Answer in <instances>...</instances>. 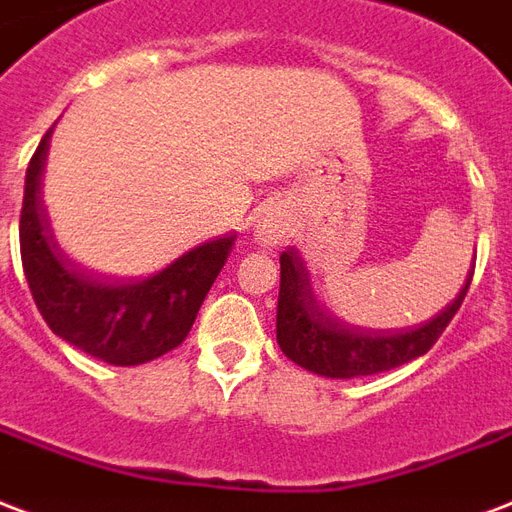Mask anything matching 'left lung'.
<instances>
[{
  "label": "left lung",
  "mask_w": 512,
  "mask_h": 512,
  "mask_svg": "<svg viewBox=\"0 0 512 512\" xmlns=\"http://www.w3.org/2000/svg\"><path fill=\"white\" fill-rule=\"evenodd\" d=\"M472 272L451 305L416 329H356L332 318L310 286L305 264L297 251L280 253V294H278V345L299 367L324 378H361L394 370L399 364L424 356L461 307Z\"/></svg>",
  "instance_id": "obj_1"
}]
</instances>
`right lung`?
<instances>
[{
	"label": "right lung",
	"instance_id": "right-lung-1",
	"mask_svg": "<svg viewBox=\"0 0 512 512\" xmlns=\"http://www.w3.org/2000/svg\"><path fill=\"white\" fill-rule=\"evenodd\" d=\"M51 132L37 145L23 186L21 261L34 305L53 334L88 356L115 367L159 359L188 337L237 234L202 242L145 280H99L78 270L53 240L40 199Z\"/></svg>",
	"mask_w": 512,
	"mask_h": 512
}]
</instances>
